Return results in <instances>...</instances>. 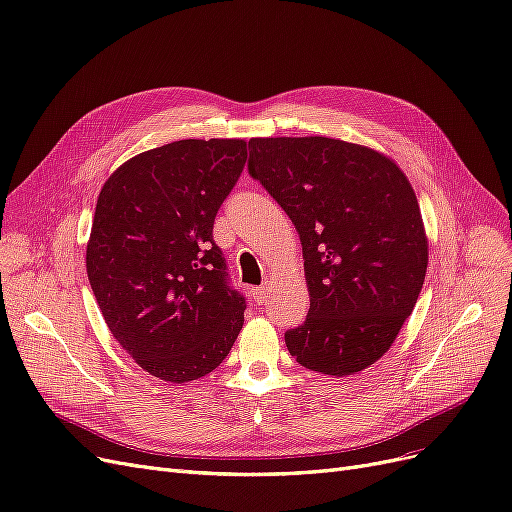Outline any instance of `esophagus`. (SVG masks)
Wrapping results in <instances>:
<instances>
[{
	"label": "esophagus",
	"mask_w": 512,
	"mask_h": 512,
	"mask_svg": "<svg viewBox=\"0 0 512 512\" xmlns=\"http://www.w3.org/2000/svg\"><path fill=\"white\" fill-rule=\"evenodd\" d=\"M252 294H254V301H256L258 305L265 303L267 297H269V282H265V284H260L258 288H254Z\"/></svg>",
	"instance_id": "obj_1"
}]
</instances>
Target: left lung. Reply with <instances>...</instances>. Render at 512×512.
Segmentation results:
<instances>
[{"label":"left lung","mask_w":512,"mask_h":512,"mask_svg":"<svg viewBox=\"0 0 512 512\" xmlns=\"http://www.w3.org/2000/svg\"><path fill=\"white\" fill-rule=\"evenodd\" d=\"M250 175L303 245L309 312L286 331L299 365L350 376L391 348L427 271L421 209L382 153L327 136L252 138Z\"/></svg>","instance_id":"obj_1"}]
</instances>
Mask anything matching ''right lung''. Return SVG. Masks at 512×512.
I'll list each match as a JSON object with an SVG mask.
<instances>
[{"mask_svg":"<svg viewBox=\"0 0 512 512\" xmlns=\"http://www.w3.org/2000/svg\"><path fill=\"white\" fill-rule=\"evenodd\" d=\"M247 160L245 141H175L106 179L87 277L113 337L151 376H207L235 344L245 297L230 286L213 222Z\"/></svg>","mask_w":512,"mask_h":512,"instance_id":"obj_1","label":"right lung"}]
</instances>
